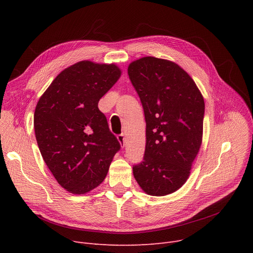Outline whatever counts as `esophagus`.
Segmentation results:
<instances>
[{
	"label": "esophagus",
	"mask_w": 253,
	"mask_h": 253,
	"mask_svg": "<svg viewBox=\"0 0 253 253\" xmlns=\"http://www.w3.org/2000/svg\"><path fill=\"white\" fill-rule=\"evenodd\" d=\"M117 138H118L120 144H121V147H124V145H125V135L124 134H119L117 136Z\"/></svg>",
	"instance_id": "34e87169"
}]
</instances>
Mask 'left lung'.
I'll return each mask as SVG.
<instances>
[{"mask_svg":"<svg viewBox=\"0 0 253 253\" xmlns=\"http://www.w3.org/2000/svg\"><path fill=\"white\" fill-rule=\"evenodd\" d=\"M128 75L147 123L143 161L133 166V175L149 195L174 193L189 178L201 147L203 96L189 74L170 60L139 58L129 64Z\"/></svg>","mask_w":253,"mask_h":253,"instance_id":"8db88e82","label":"left lung"}]
</instances>
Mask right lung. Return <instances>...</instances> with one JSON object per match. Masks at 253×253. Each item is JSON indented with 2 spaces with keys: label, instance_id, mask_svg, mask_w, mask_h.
I'll return each mask as SVG.
<instances>
[{
  "label": "right lung",
  "instance_id": "right-lung-1",
  "mask_svg": "<svg viewBox=\"0 0 253 253\" xmlns=\"http://www.w3.org/2000/svg\"><path fill=\"white\" fill-rule=\"evenodd\" d=\"M120 76L114 63L80 61L53 80L37 103L34 128L40 152L57 182L72 194L99 185L121 149L98 109Z\"/></svg>",
  "mask_w": 253,
  "mask_h": 253
}]
</instances>
